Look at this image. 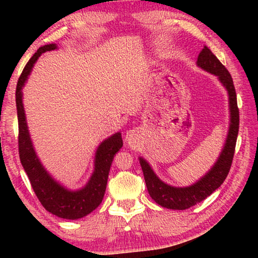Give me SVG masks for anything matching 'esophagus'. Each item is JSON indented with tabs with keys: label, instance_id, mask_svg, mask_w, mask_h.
<instances>
[{
	"label": "esophagus",
	"instance_id": "obj_1",
	"mask_svg": "<svg viewBox=\"0 0 258 258\" xmlns=\"http://www.w3.org/2000/svg\"><path fill=\"white\" fill-rule=\"evenodd\" d=\"M135 138H137V132H135L134 130H131V131H128L127 133H126L125 140H126V142H127V143H132L135 140Z\"/></svg>",
	"mask_w": 258,
	"mask_h": 258
}]
</instances>
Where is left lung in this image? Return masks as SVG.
<instances>
[{"label":"left lung","instance_id":"1","mask_svg":"<svg viewBox=\"0 0 258 258\" xmlns=\"http://www.w3.org/2000/svg\"><path fill=\"white\" fill-rule=\"evenodd\" d=\"M197 64L204 71L216 75L228 91L230 107L229 132L224 148L222 149L215 165L206 175L190 186L176 187L166 184L156 175L150 165L140 157V164H141L147 189L150 197L161 207L168 209L183 211V209L190 208L191 206H195L196 204L206 199L224 182L233 160L235 142H237L239 131V109L232 77H231L228 69L221 63V61L207 46H204V49L199 53Z\"/></svg>","mask_w":258,"mask_h":258}]
</instances>
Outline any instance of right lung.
I'll list each match as a JSON object with an SVG mask.
<instances>
[{"instance_id":"1","label":"right lung","mask_w":258,"mask_h":258,"mask_svg":"<svg viewBox=\"0 0 258 258\" xmlns=\"http://www.w3.org/2000/svg\"><path fill=\"white\" fill-rule=\"evenodd\" d=\"M54 49H56L55 44H47L41 46L35 52V54L25 66L17 84L16 104L19 125V157L35 195L37 196L42 206L47 212L58 217L77 220L93 212L101 204L104 192H106L108 175L113 156L123 147V139L119 132L115 133L99 146L94 159V172L87 184L81 190L71 191L66 189L45 171L34 150L32 140L29 137L21 90L38 56H41V54L46 51Z\"/></svg>"}]
</instances>
